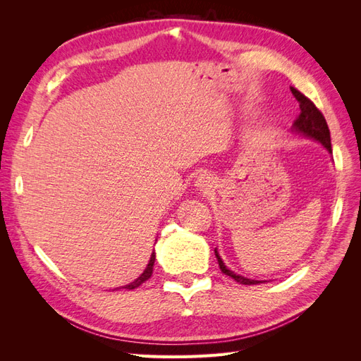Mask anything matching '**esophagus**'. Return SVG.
<instances>
[{"label": "esophagus", "mask_w": 361, "mask_h": 361, "mask_svg": "<svg viewBox=\"0 0 361 361\" xmlns=\"http://www.w3.org/2000/svg\"><path fill=\"white\" fill-rule=\"evenodd\" d=\"M195 188H197L199 191L202 192H211L214 191L215 185H216V180L215 178L212 176V174H207V173H203V174H199V178L195 179Z\"/></svg>", "instance_id": "1"}]
</instances>
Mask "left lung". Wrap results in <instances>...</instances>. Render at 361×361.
Wrapping results in <instances>:
<instances>
[{"label":"left lung","instance_id":"obj_1","mask_svg":"<svg viewBox=\"0 0 361 361\" xmlns=\"http://www.w3.org/2000/svg\"><path fill=\"white\" fill-rule=\"evenodd\" d=\"M290 92L295 97H297V101L300 102V116H298L297 120H295L292 128H290L292 133L302 135L305 138H312L314 141H318V143H321L326 150H329V154H333L330 129H329V125H326V122H325L322 113L301 92H298L297 89H293V87H290ZM215 256H216V260H218V265H220V269L224 272V274L228 276V277H232L238 283H241V285H259V283H264L262 280L247 279L241 274H236L235 271L228 269L223 262L220 253H218L216 248H215Z\"/></svg>","mask_w":361,"mask_h":361}]
</instances>
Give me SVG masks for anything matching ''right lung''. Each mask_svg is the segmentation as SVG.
<instances>
[{
    "mask_svg": "<svg viewBox=\"0 0 361 361\" xmlns=\"http://www.w3.org/2000/svg\"><path fill=\"white\" fill-rule=\"evenodd\" d=\"M154 264H155V250L152 251V255H150V260H149V264H147L146 269L143 271V274H141L138 279H135L134 281H130L129 285H125V286H122V289L130 290V289H135V288H138L140 285H143V283H145L146 280H149V279H150L152 272H154Z\"/></svg>",
    "mask_w": 361,
    "mask_h": 361,
    "instance_id": "1",
    "label": "right lung"
}]
</instances>
